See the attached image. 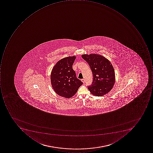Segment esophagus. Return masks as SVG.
Returning a JSON list of instances; mask_svg holds the SVG:
<instances>
[{
    "label": "esophagus",
    "mask_w": 153,
    "mask_h": 153,
    "mask_svg": "<svg viewBox=\"0 0 153 153\" xmlns=\"http://www.w3.org/2000/svg\"><path fill=\"white\" fill-rule=\"evenodd\" d=\"M81 81L83 82V83H85V79H81Z\"/></svg>",
    "instance_id": "1"
}]
</instances>
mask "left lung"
<instances>
[{
	"label": "left lung",
	"mask_w": 153,
	"mask_h": 153,
	"mask_svg": "<svg viewBox=\"0 0 153 153\" xmlns=\"http://www.w3.org/2000/svg\"><path fill=\"white\" fill-rule=\"evenodd\" d=\"M82 57L90 66L93 81L88 89L92 95L102 96L112 90L115 83V73L109 60L97 54H84Z\"/></svg>",
	"instance_id": "obj_1"
}]
</instances>
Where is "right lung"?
<instances>
[{
    "label": "right lung",
    "instance_id": "add662e5",
    "mask_svg": "<svg viewBox=\"0 0 153 153\" xmlns=\"http://www.w3.org/2000/svg\"><path fill=\"white\" fill-rule=\"evenodd\" d=\"M76 56H68L61 59L53 67L51 80L56 93L61 97L70 98L77 92L83 84L76 77L73 70V63Z\"/></svg>",
    "mask_w": 153,
    "mask_h": 153
}]
</instances>
